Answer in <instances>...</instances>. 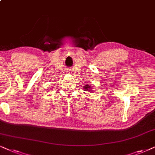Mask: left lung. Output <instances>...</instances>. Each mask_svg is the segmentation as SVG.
<instances>
[{"mask_svg": "<svg viewBox=\"0 0 155 155\" xmlns=\"http://www.w3.org/2000/svg\"><path fill=\"white\" fill-rule=\"evenodd\" d=\"M84 90L86 91H89V92L92 91V88L91 87V86L88 85V84H86V85L84 86Z\"/></svg>", "mask_w": 155, "mask_h": 155, "instance_id": "left-lung-1", "label": "left lung"}]
</instances>
